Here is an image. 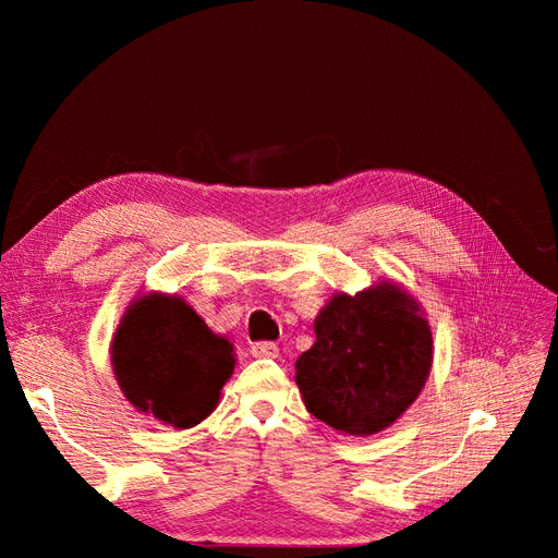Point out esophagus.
<instances>
[{
  "label": "esophagus",
  "instance_id": "esophagus-1",
  "mask_svg": "<svg viewBox=\"0 0 558 558\" xmlns=\"http://www.w3.org/2000/svg\"><path fill=\"white\" fill-rule=\"evenodd\" d=\"M253 359H279V347L275 342H256L251 347Z\"/></svg>",
  "mask_w": 558,
  "mask_h": 558
}]
</instances>
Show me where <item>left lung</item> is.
Returning a JSON list of instances; mask_svg holds the SVG:
<instances>
[{"mask_svg": "<svg viewBox=\"0 0 558 558\" xmlns=\"http://www.w3.org/2000/svg\"><path fill=\"white\" fill-rule=\"evenodd\" d=\"M314 332V347L295 361V381L307 412L340 433L388 428L430 375V326L418 302L393 281L332 295Z\"/></svg>", "mask_w": 558, "mask_h": 558, "instance_id": "left-lung-1", "label": "left lung"}]
</instances>
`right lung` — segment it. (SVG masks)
Returning a JSON list of instances; mask_svg holds the SVG:
<instances>
[{
    "instance_id": "right-lung-1",
    "label": "right lung",
    "mask_w": 558,
    "mask_h": 558,
    "mask_svg": "<svg viewBox=\"0 0 558 558\" xmlns=\"http://www.w3.org/2000/svg\"><path fill=\"white\" fill-rule=\"evenodd\" d=\"M232 344L179 295L134 298L111 342L113 375L144 414L174 428L205 421L234 369Z\"/></svg>"
}]
</instances>
